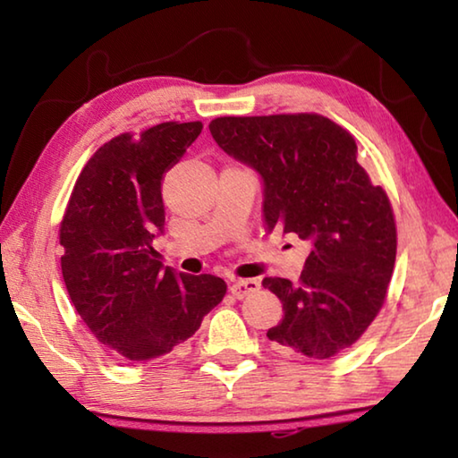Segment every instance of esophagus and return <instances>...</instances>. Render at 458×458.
Segmentation results:
<instances>
[{"label": "esophagus", "mask_w": 458, "mask_h": 458, "mask_svg": "<svg viewBox=\"0 0 458 458\" xmlns=\"http://www.w3.org/2000/svg\"><path fill=\"white\" fill-rule=\"evenodd\" d=\"M259 289H260V283L257 278H238V281H232L230 284V293L234 294L236 299H244L246 294H250Z\"/></svg>", "instance_id": "esophagus-1"}]
</instances>
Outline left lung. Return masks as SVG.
<instances>
[{
    "instance_id": "1",
    "label": "left lung",
    "mask_w": 458,
    "mask_h": 458,
    "mask_svg": "<svg viewBox=\"0 0 458 458\" xmlns=\"http://www.w3.org/2000/svg\"><path fill=\"white\" fill-rule=\"evenodd\" d=\"M210 133L260 175L267 230L309 246L297 283L262 281L284 313L267 331L273 347L311 360L352 347L382 309L396 260L390 199L358 164L353 137L315 113L220 117Z\"/></svg>"
}]
</instances>
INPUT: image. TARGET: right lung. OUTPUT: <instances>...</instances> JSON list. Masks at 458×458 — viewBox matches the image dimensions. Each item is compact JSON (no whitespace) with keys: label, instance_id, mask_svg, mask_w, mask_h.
<instances>
[{"label":"right lung","instance_id":"right-lung-1","mask_svg":"<svg viewBox=\"0 0 458 458\" xmlns=\"http://www.w3.org/2000/svg\"><path fill=\"white\" fill-rule=\"evenodd\" d=\"M199 121L123 133L92 155L60 224V265L76 313L129 361L167 355L226 294L214 275H177L153 248L164 234V175L201 133Z\"/></svg>","mask_w":458,"mask_h":458}]
</instances>
